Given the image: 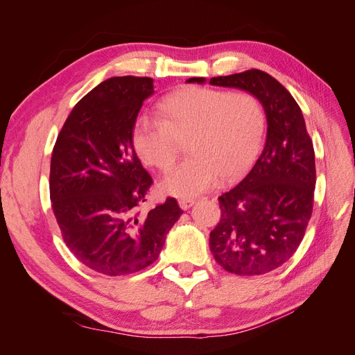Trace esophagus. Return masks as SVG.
<instances>
[{
  "instance_id": "esophagus-1",
  "label": "esophagus",
  "mask_w": 355,
  "mask_h": 355,
  "mask_svg": "<svg viewBox=\"0 0 355 355\" xmlns=\"http://www.w3.org/2000/svg\"><path fill=\"white\" fill-rule=\"evenodd\" d=\"M194 202H196V200H192V198H180L179 206H180L182 210H188Z\"/></svg>"
}]
</instances>
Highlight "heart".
Returning a JSON list of instances; mask_svg holds the SVG:
<instances>
[{
    "label": "heart",
    "mask_w": 355,
    "mask_h": 355,
    "mask_svg": "<svg viewBox=\"0 0 355 355\" xmlns=\"http://www.w3.org/2000/svg\"><path fill=\"white\" fill-rule=\"evenodd\" d=\"M265 136V111L249 92L187 87L159 105V118L142 115L133 127V146L145 164L167 171L175 164L180 144L188 159L161 182L170 196L194 198L235 180L259 155Z\"/></svg>",
    "instance_id": "b5f03b06"
}]
</instances>
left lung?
<instances>
[{"instance_id":"1","label":"left lung","mask_w":355,"mask_h":355,"mask_svg":"<svg viewBox=\"0 0 355 355\" xmlns=\"http://www.w3.org/2000/svg\"><path fill=\"white\" fill-rule=\"evenodd\" d=\"M209 83L254 94L268 121L266 144L250 173L219 197L220 220L210 232V250L225 271L268 274L293 256L313 214L314 145L293 96L270 73L249 69Z\"/></svg>"}]
</instances>
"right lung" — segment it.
<instances>
[{"mask_svg": "<svg viewBox=\"0 0 355 355\" xmlns=\"http://www.w3.org/2000/svg\"><path fill=\"white\" fill-rule=\"evenodd\" d=\"M154 93L149 77H114L73 106L50 164L51 209L77 259L103 275L133 274L154 263L184 213L176 198L142 213L154 184L133 146V127Z\"/></svg>", "mask_w": 355, "mask_h": 355, "instance_id": "obj_1", "label": "right lung"}]
</instances>
